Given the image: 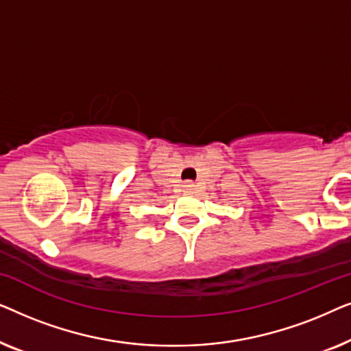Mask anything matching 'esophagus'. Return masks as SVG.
Masks as SVG:
<instances>
[{
    "label": "esophagus",
    "mask_w": 351,
    "mask_h": 351,
    "mask_svg": "<svg viewBox=\"0 0 351 351\" xmlns=\"http://www.w3.org/2000/svg\"><path fill=\"white\" fill-rule=\"evenodd\" d=\"M196 189V185L193 184V182H185L184 184V190L185 191H193Z\"/></svg>",
    "instance_id": "esophagus-1"
}]
</instances>
